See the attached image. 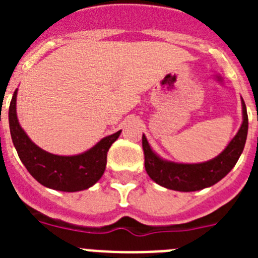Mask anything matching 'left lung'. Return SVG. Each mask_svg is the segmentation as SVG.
<instances>
[{
  "label": "left lung",
  "instance_id": "obj_1",
  "mask_svg": "<svg viewBox=\"0 0 258 258\" xmlns=\"http://www.w3.org/2000/svg\"><path fill=\"white\" fill-rule=\"evenodd\" d=\"M243 122L236 136L227 147L212 160L199 164H181L161 159L150 147L145 134L142 136V147L145 152V168L152 181L169 190L190 191L211 187L225 177L235 166L244 150L248 133V115L244 101L241 99Z\"/></svg>",
  "mask_w": 258,
  "mask_h": 258
}]
</instances>
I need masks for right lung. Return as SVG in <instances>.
<instances>
[{"label": "right lung", "mask_w": 258, "mask_h": 258, "mask_svg": "<svg viewBox=\"0 0 258 258\" xmlns=\"http://www.w3.org/2000/svg\"><path fill=\"white\" fill-rule=\"evenodd\" d=\"M17 94L18 89L14 92L9 108L11 140L19 159L32 177L45 187L66 192L86 190L97 183L106 169L107 152L121 131L104 137L83 154L74 156L50 154L32 142L20 126L17 116Z\"/></svg>", "instance_id": "1"}]
</instances>
